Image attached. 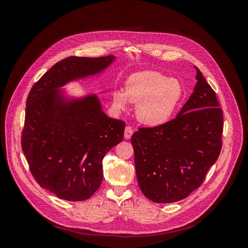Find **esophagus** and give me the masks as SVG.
Returning a JSON list of instances; mask_svg holds the SVG:
<instances>
[{"label":"esophagus","mask_w":248,"mask_h":248,"mask_svg":"<svg viewBox=\"0 0 248 248\" xmlns=\"http://www.w3.org/2000/svg\"><path fill=\"white\" fill-rule=\"evenodd\" d=\"M132 133H133V129L131 128V127H130V126H126L125 133H124V138H125L126 140H129V139L131 138V136H132Z\"/></svg>","instance_id":"obj_1"}]
</instances>
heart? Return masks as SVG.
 I'll return each instance as SVG.
<instances>
[{"label": "heart", "instance_id": "1", "mask_svg": "<svg viewBox=\"0 0 248 248\" xmlns=\"http://www.w3.org/2000/svg\"><path fill=\"white\" fill-rule=\"evenodd\" d=\"M183 87L178 79L158 71L134 73L125 81V90L111 93L112 103L124 109L128 101L137 103L136 116L148 126H159L171 118L183 97Z\"/></svg>", "mask_w": 248, "mask_h": 248}]
</instances>
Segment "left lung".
<instances>
[{
	"mask_svg": "<svg viewBox=\"0 0 248 248\" xmlns=\"http://www.w3.org/2000/svg\"><path fill=\"white\" fill-rule=\"evenodd\" d=\"M198 82L175 119L131 137L139 186L149 200L174 202L202 185L222 147V110L197 68Z\"/></svg>",
	"mask_w": 248,
	"mask_h": 248,
	"instance_id": "1",
	"label": "left lung"
}]
</instances>
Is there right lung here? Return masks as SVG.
<instances>
[{"instance_id":"obj_1","label":"right lung","mask_w":248,"mask_h":248,"mask_svg":"<svg viewBox=\"0 0 248 248\" xmlns=\"http://www.w3.org/2000/svg\"><path fill=\"white\" fill-rule=\"evenodd\" d=\"M114 56L68 57L35 82L27 98L21 148L34 179L59 199L79 202L102 181V159L122 141L125 122L108 118L96 95L66 99L60 87L99 73Z\"/></svg>"}]
</instances>
